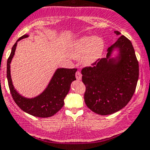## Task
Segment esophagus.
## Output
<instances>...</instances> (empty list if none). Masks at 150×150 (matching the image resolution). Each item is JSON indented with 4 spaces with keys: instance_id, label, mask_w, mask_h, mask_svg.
<instances>
[{
    "instance_id": "obj_1",
    "label": "esophagus",
    "mask_w": 150,
    "mask_h": 150,
    "mask_svg": "<svg viewBox=\"0 0 150 150\" xmlns=\"http://www.w3.org/2000/svg\"><path fill=\"white\" fill-rule=\"evenodd\" d=\"M76 78L78 80H80V79H82V74H81L80 71H77L76 72Z\"/></svg>"
}]
</instances>
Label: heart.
Listing matches in <instances>:
<instances>
[{
    "label": "heart",
    "instance_id": "1",
    "mask_svg": "<svg viewBox=\"0 0 150 150\" xmlns=\"http://www.w3.org/2000/svg\"><path fill=\"white\" fill-rule=\"evenodd\" d=\"M104 42L96 36H85L71 43V54L75 59H81L85 64L90 65L102 57Z\"/></svg>",
    "mask_w": 150,
    "mask_h": 150
}]
</instances>
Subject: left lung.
I'll use <instances>...</instances> for the list:
<instances>
[{
  "label": "left lung",
  "mask_w": 150,
  "mask_h": 150,
  "mask_svg": "<svg viewBox=\"0 0 150 150\" xmlns=\"http://www.w3.org/2000/svg\"><path fill=\"white\" fill-rule=\"evenodd\" d=\"M115 33L120 35L118 31ZM114 48L120 52L118 62L109 57ZM107 51L106 58L97 59L81 71L85 104L99 115H110L125 108L135 93L139 75L135 50L126 37L122 35Z\"/></svg>",
  "instance_id": "8db88e82"
}]
</instances>
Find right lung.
Listing matches in <instances>:
<instances>
[{"mask_svg": "<svg viewBox=\"0 0 150 150\" xmlns=\"http://www.w3.org/2000/svg\"><path fill=\"white\" fill-rule=\"evenodd\" d=\"M24 35L17 40L27 38ZM17 42L13 45L7 60L6 75L8 88L14 101L24 112L40 118L51 117L56 114L64 105V99L70 90L71 83L76 79V68H58L53 76L46 89L40 96L34 99H27L20 95L12 85L10 74V63L15 54Z\"/></svg>", "mask_w": 150, "mask_h": 150, "instance_id": "add662e5", "label": "right lung"}]
</instances>
